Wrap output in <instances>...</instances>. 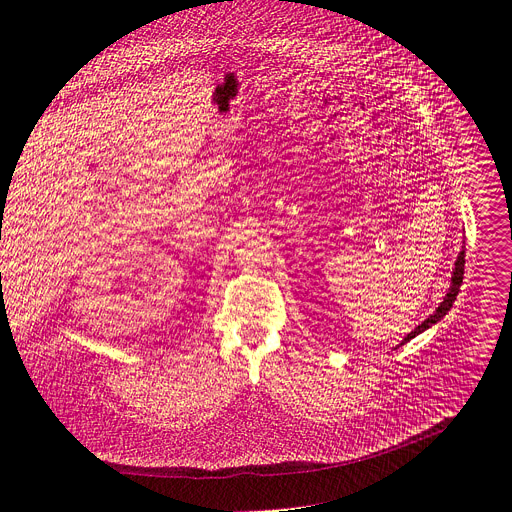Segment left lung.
<instances>
[{
	"instance_id": "left-lung-1",
	"label": "left lung",
	"mask_w": 512,
	"mask_h": 512,
	"mask_svg": "<svg viewBox=\"0 0 512 512\" xmlns=\"http://www.w3.org/2000/svg\"><path fill=\"white\" fill-rule=\"evenodd\" d=\"M463 274H465V247H463V251L459 253V257H456V261H454V270H452V278H450V288H448V292H446L444 301L438 305V309H436L432 315H429L425 321H421V324H419L411 334H407L405 338H402L400 344H405V342H409L411 338L419 336L421 332H425V330H429L432 326H436L438 321L452 309V303L456 301V294H459L461 284H463Z\"/></svg>"
}]
</instances>
